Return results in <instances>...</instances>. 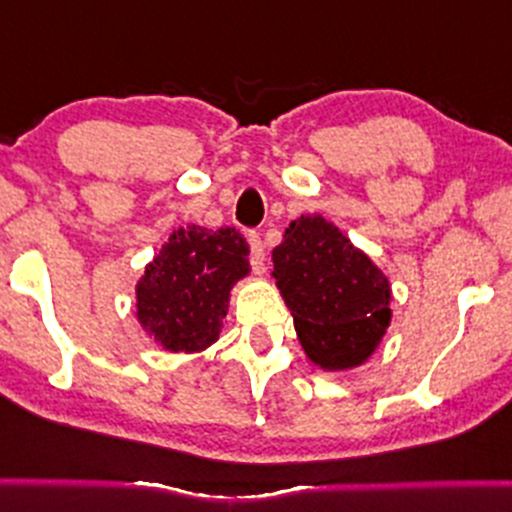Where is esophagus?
I'll return each mask as SVG.
<instances>
[{
	"instance_id": "obj_1",
	"label": "esophagus",
	"mask_w": 512,
	"mask_h": 512,
	"mask_svg": "<svg viewBox=\"0 0 512 512\" xmlns=\"http://www.w3.org/2000/svg\"><path fill=\"white\" fill-rule=\"evenodd\" d=\"M248 243H250V264L257 274L264 272V245L260 233L250 231L248 233Z\"/></svg>"
}]
</instances>
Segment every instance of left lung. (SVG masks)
Returning <instances> with one entry per match:
<instances>
[{
	"mask_svg": "<svg viewBox=\"0 0 512 512\" xmlns=\"http://www.w3.org/2000/svg\"><path fill=\"white\" fill-rule=\"evenodd\" d=\"M274 279L305 354L325 370L354 368L390 325V284L322 216H301L272 252Z\"/></svg>",
	"mask_w": 512,
	"mask_h": 512,
	"instance_id": "8db88e82",
	"label": "left lung"
}]
</instances>
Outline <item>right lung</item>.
Instances as JSON below:
<instances>
[{"label": "right lung", "mask_w": 512, "mask_h": 512, "mask_svg": "<svg viewBox=\"0 0 512 512\" xmlns=\"http://www.w3.org/2000/svg\"><path fill=\"white\" fill-rule=\"evenodd\" d=\"M236 228L175 231L137 284V317L168 351H202L219 339L233 284L250 272Z\"/></svg>", "instance_id": "obj_1"}]
</instances>
